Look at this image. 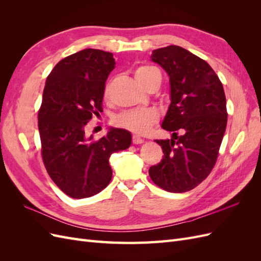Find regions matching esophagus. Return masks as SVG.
<instances>
[{
    "label": "esophagus",
    "mask_w": 261,
    "mask_h": 261,
    "mask_svg": "<svg viewBox=\"0 0 261 261\" xmlns=\"http://www.w3.org/2000/svg\"><path fill=\"white\" fill-rule=\"evenodd\" d=\"M132 141H133L134 145H139V144H143V143H144V139L140 138V137L137 136V135H134V136L132 137Z\"/></svg>",
    "instance_id": "esophagus-1"
}]
</instances>
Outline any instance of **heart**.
I'll return each mask as SVG.
<instances>
[{"label":"heart","mask_w":261,"mask_h":261,"mask_svg":"<svg viewBox=\"0 0 261 261\" xmlns=\"http://www.w3.org/2000/svg\"><path fill=\"white\" fill-rule=\"evenodd\" d=\"M135 77L137 82L147 88L149 85L161 83V73L155 66L143 64L135 68ZM109 87H107L106 93H108ZM158 112L152 108H138L124 111L118 114L115 123L122 128L130 130L136 134L147 133L151 126L158 121Z\"/></svg>","instance_id":"b5f03b06"}]
</instances>
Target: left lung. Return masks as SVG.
I'll return each mask as SVG.
<instances>
[{
	"mask_svg": "<svg viewBox=\"0 0 261 261\" xmlns=\"http://www.w3.org/2000/svg\"><path fill=\"white\" fill-rule=\"evenodd\" d=\"M151 59L170 77L171 105L162 127L173 135L155 140L164 154L149 175L164 191L185 193L206 179L217 162L227 122L224 89L206 61L180 46L156 49Z\"/></svg>",
	"mask_w": 261,
	"mask_h": 261,
	"instance_id": "8db88e82",
	"label": "left lung"
}]
</instances>
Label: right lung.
<instances>
[{
    "label": "right lung",
    "mask_w": 261,
    "mask_h": 261,
    "mask_svg": "<svg viewBox=\"0 0 261 261\" xmlns=\"http://www.w3.org/2000/svg\"><path fill=\"white\" fill-rule=\"evenodd\" d=\"M113 54L86 49L68 55L46 78L38 112L41 155L46 172L63 193L72 198L91 197L112 178L109 159L127 149L130 133L112 128L107 136L87 137L85 127L102 110Z\"/></svg>",
    "instance_id": "add662e5"
}]
</instances>
